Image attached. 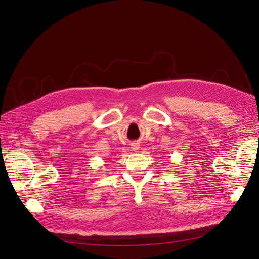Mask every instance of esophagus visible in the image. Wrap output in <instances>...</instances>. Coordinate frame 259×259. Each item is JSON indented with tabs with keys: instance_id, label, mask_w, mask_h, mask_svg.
<instances>
[{
	"instance_id": "esophagus-1",
	"label": "esophagus",
	"mask_w": 259,
	"mask_h": 259,
	"mask_svg": "<svg viewBox=\"0 0 259 259\" xmlns=\"http://www.w3.org/2000/svg\"><path fill=\"white\" fill-rule=\"evenodd\" d=\"M132 149L134 151H137L138 149H139V144H137V143H134V144H132Z\"/></svg>"
}]
</instances>
